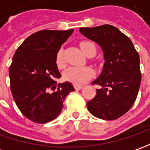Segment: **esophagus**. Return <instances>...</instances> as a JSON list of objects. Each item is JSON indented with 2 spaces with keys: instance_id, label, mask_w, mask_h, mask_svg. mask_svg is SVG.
I'll list each match as a JSON object with an SVG mask.
<instances>
[{
  "instance_id": "1",
  "label": "esophagus",
  "mask_w": 150,
  "mask_h": 150,
  "mask_svg": "<svg viewBox=\"0 0 150 150\" xmlns=\"http://www.w3.org/2000/svg\"><path fill=\"white\" fill-rule=\"evenodd\" d=\"M73 87L76 90H80L83 88V86H81V85H73Z\"/></svg>"
}]
</instances>
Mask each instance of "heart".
I'll list each match as a JSON object with an SVG mask.
<instances>
[{
    "label": "heart",
    "mask_w": 150,
    "mask_h": 150,
    "mask_svg": "<svg viewBox=\"0 0 150 150\" xmlns=\"http://www.w3.org/2000/svg\"><path fill=\"white\" fill-rule=\"evenodd\" d=\"M80 47L86 56L90 53H96V47L94 44L88 41H83L80 42ZM56 62L59 67L64 66V57H63V49L61 48L56 57ZM93 75V71L88 67H69L63 72V78L75 85H79L85 83L87 80L92 78Z\"/></svg>",
    "instance_id": "heart-1"
}]
</instances>
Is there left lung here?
<instances>
[{"mask_svg": "<svg viewBox=\"0 0 150 150\" xmlns=\"http://www.w3.org/2000/svg\"><path fill=\"white\" fill-rule=\"evenodd\" d=\"M79 31L100 46L105 60L99 77L93 82L101 88L87 103L88 109L101 119H117L134 105L139 93L141 83L139 53L129 38L115 26L81 27Z\"/></svg>", "mask_w": 150, "mask_h": 150, "instance_id": "left-lung-1", "label": "left lung"}]
</instances>
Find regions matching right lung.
<instances>
[{
  "label": "right lung",
  "mask_w": 150,
  "mask_h": 150,
  "mask_svg": "<svg viewBox=\"0 0 150 150\" xmlns=\"http://www.w3.org/2000/svg\"><path fill=\"white\" fill-rule=\"evenodd\" d=\"M73 32L42 30L26 38L15 52L9 68L11 91L21 113L38 124L57 118L67 95L74 91L72 83H58L61 74L56 57L61 46ZM50 90H53L49 93Z\"/></svg>",
  "instance_id": "right-lung-1"
}]
</instances>
